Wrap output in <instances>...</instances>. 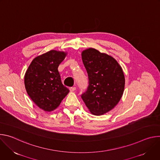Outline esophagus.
I'll use <instances>...</instances> for the list:
<instances>
[{
  "mask_svg": "<svg viewBox=\"0 0 160 160\" xmlns=\"http://www.w3.org/2000/svg\"><path fill=\"white\" fill-rule=\"evenodd\" d=\"M75 90H76V87H70V92H73V91H75Z\"/></svg>",
  "mask_w": 160,
  "mask_h": 160,
  "instance_id": "obj_1",
  "label": "esophagus"
}]
</instances>
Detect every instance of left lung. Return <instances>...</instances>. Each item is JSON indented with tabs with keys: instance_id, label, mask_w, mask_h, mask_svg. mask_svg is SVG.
Returning a JSON list of instances; mask_svg holds the SVG:
<instances>
[{
	"instance_id": "left-lung-1",
	"label": "left lung",
	"mask_w": 160,
	"mask_h": 160,
	"mask_svg": "<svg viewBox=\"0 0 160 160\" xmlns=\"http://www.w3.org/2000/svg\"><path fill=\"white\" fill-rule=\"evenodd\" d=\"M88 86L81 98L94 115L111 111L118 103L125 88L122 67L112 57L89 48L82 52Z\"/></svg>"
}]
</instances>
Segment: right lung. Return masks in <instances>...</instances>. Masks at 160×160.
Listing matches in <instances>:
<instances>
[{
	"label": "right lung",
	"mask_w": 160,
	"mask_h": 160,
	"mask_svg": "<svg viewBox=\"0 0 160 160\" xmlns=\"http://www.w3.org/2000/svg\"><path fill=\"white\" fill-rule=\"evenodd\" d=\"M66 52L51 50L36 57L25 75L27 92L35 104L45 111L56 109L70 92L63 85L58 66Z\"/></svg>",
	"instance_id": "obj_1"
}]
</instances>
